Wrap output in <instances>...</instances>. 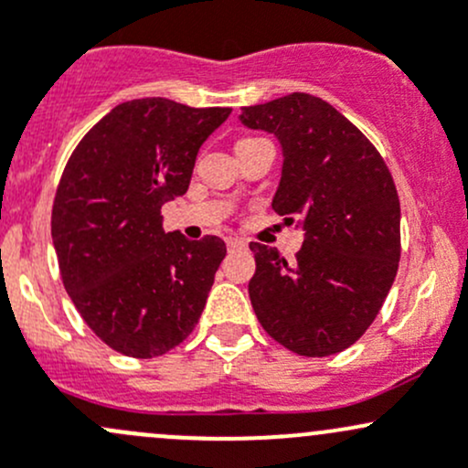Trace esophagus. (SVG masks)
<instances>
[{
  "mask_svg": "<svg viewBox=\"0 0 468 468\" xmlns=\"http://www.w3.org/2000/svg\"><path fill=\"white\" fill-rule=\"evenodd\" d=\"M248 248V243H245L243 239H234V236H229L228 239V250L229 252H240V250Z\"/></svg>",
  "mask_w": 468,
  "mask_h": 468,
  "instance_id": "obj_1",
  "label": "esophagus"
}]
</instances>
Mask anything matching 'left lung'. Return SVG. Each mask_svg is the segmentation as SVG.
I'll use <instances>...</instances> for the list:
<instances>
[{
    "label": "left lung",
    "mask_w": 468,
    "mask_h": 468,
    "mask_svg": "<svg viewBox=\"0 0 468 468\" xmlns=\"http://www.w3.org/2000/svg\"><path fill=\"white\" fill-rule=\"evenodd\" d=\"M240 122L279 138L283 174L272 207L305 232L294 263L250 243L254 313L296 355L341 353L373 324L399 265L393 176L348 118L310 93L243 107Z\"/></svg>",
    "instance_id": "8db88e82"
}]
</instances>
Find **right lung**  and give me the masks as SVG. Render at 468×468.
Listing matches in <instances>:
<instances>
[{"instance_id": "obj_1", "label": "right lung", "mask_w": 468, "mask_h": 468, "mask_svg": "<svg viewBox=\"0 0 468 468\" xmlns=\"http://www.w3.org/2000/svg\"><path fill=\"white\" fill-rule=\"evenodd\" d=\"M232 113L143 98L112 109L73 149L51 234L69 296L109 348L152 359L198 324L225 259L218 236L165 232L163 207L187 192L200 144Z\"/></svg>"}]
</instances>
